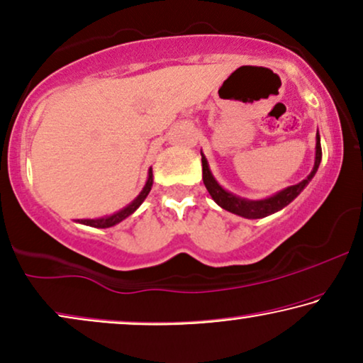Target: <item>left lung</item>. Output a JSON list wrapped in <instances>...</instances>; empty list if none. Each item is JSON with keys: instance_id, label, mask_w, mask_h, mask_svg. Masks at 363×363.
Segmentation results:
<instances>
[{"instance_id": "1", "label": "left lung", "mask_w": 363, "mask_h": 363, "mask_svg": "<svg viewBox=\"0 0 363 363\" xmlns=\"http://www.w3.org/2000/svg\"><path fill=\"white\" fill-rule=\"evenodd\" d=\"M322 158V148H320V135L317 132V143H315V163L314 170L311 172V175L302 180L297 185H292L286 190L277 193V195L267 198V200H259V201H250L242 200V198L233 195V193H228L226 190L218 185L215 178H213L210 168H208V162L205 155L201 153V165H203V183H205L208 193H210L213 200H215L218 205H220L223 210L235 213V215H240L242 218H250V220H257V218L269 216L272 213L282 210V208L289 205V203L294 200V198L299 195V193L304 190V186L312 180V177L315 175L317 168L320 165Z\"/></svg>"}]
</instances>
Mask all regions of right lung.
Here are the masks:
<instances>
[{
  "instance_id": "1",
  "label": "right lung",
  "mask_w": 363,
  "mask_h": 363,
  "mask_svg": "<svg viewBox=\"0 0 363 363\" xmlns=\"http://www.w3.org/2000/svg\"><path fill=\"white\" fill-rule=\"evenodd\" d=\"M152 183H153V178H152V170H150V172H148L147 185L143 186V190H142L140 195H138L135 200H133L127 208H123V210H121V211L116 213V215H112V216L101 218V220H81L79 223H82V225H87V226H92V228H111L113 225H117V223H121L122 220H125L127 216H130L132 213L135 211L137 208L142 205V201L145 200L147 195L152 190Z\"/></svg>"
}]
</instances>
